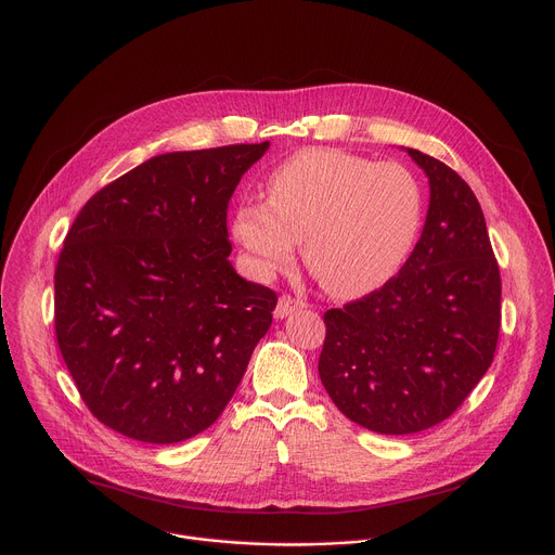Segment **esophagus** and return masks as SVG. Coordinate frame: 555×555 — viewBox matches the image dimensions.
I'll list each match as a JSON object with an SVG mask.
<instances>
[{
    "label": "esophagus",
    "instance_id": "1",
    "mask_svg": "<svg viewBox=\"0 0 555 555\" xmlns=\"http://www.w3.org/2000/svg\"><path fill=\"white\" fill-rule=\"evenodd\" d=\"M301 308H306V304L304 301H299V299H293L291 295H282L280 297V301H278V306H275V319H286L288 314H293L295 310H301Z\"/></svg>",
    "mask_w": 555,
    "mask_h": 555
}]
</instances>
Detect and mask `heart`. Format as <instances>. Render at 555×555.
<instances>
[{
	"label": "heart",
	"instance_id": "1",
	"mask_svg": "<svg viewBox=\"0 0 555 555\" xmlns=\"http://www.w3.org/2000/svg\"><path fill=\"white\" fill-rule=\"evenodd\" d=\"M423 217V193L399 163L338 150H304L267 180V202L241 204L232 234L249 269L267 280L295 260L336 297L386 284L408 258Z\"/></svg>",
	"mask_w": 555,
	"mask_h": 555
}]
</instances>
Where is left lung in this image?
I'll list each match as a JSON object with an SVG mask.
<instances>
[{
    "instance_id": "obj_1",
    "label": "left lung",
    "mask_w": 555,
    "mask_h": 555,
    "mask_svg": "<svg viewBox=\"0 0 555 555\" xmlns=\"http://www.w3.org/2000/svg\"><path fill=\"white\" fill-rule=\"evenodd\" d=\"M405 152L429 182L421 238L379 291L325 312L319 358L336 408L392 436L457 410L488 371L501 325V278L477 197L444 163Z\"/></svg>"
}]
</instances>
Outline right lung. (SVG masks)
Returning <instances> with one entry per match:
<instances>
[{
	"label": "right lung",
	"instance_id": "1",
	"mask_svg": "<svg viewBox=\"0 0 555 555\" xmlns=\"http://www.w3.org/2000/svg\"><path fill=\"white\" fill-rule=\"evenodd\" d=\"M267 150L154 156L76 217L54 275L56 338L85 403L111 429L186 440L241 384L278 297L234 271L225 219Z\"/></svg>",
	"mask_w": 555,
	"mask_h": 555
}]
</instances>
